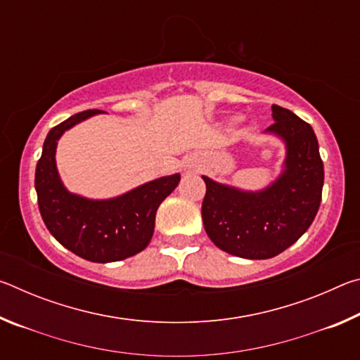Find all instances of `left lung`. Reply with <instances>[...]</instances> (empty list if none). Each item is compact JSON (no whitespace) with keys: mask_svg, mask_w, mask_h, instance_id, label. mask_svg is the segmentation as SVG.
<instances>
[{"mask_svg":"<svg viewBox=\"0 0 360 360\" xmlns=\"http://www.w3.org/2000/svg\"><path fill=\"white\" fill-rule=\"evenodd\" d=\"M271 111L275 124L265 131L285 144L276 181L249 192L202 176L206 233L219 249L243 259H271L285 251L309 229L321 205L324 165L311 125L278 105Z\"/></svg>","mask_w":360,"mask_h":360,"instance_id":"1","label":"left lung"}]
</instances>
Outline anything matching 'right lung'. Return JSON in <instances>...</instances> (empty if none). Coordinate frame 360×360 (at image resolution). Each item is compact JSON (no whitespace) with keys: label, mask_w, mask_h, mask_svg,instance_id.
Segmentation results:
<instances>
[{"label":"right lung","mask_w":360,"mask_h":360,"mask_svg":"<svg viewBox=\"0 0 360 360\" xmlns=\"http://www.w3.org/2000/svg\"><path fill=\"white\" fill-rule=\"evenodd\" d=\"M100 112H77L47 133L36 165L34 188L42 221L53 238L79 257L108 264L131 257L149 245L158 206L178 187L181 176H163L108 200L71 193L57 172V141L71 127Z\"/></svg>","instance_id":"right-lung-1"}]
</instances>
